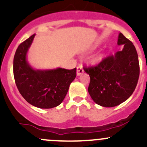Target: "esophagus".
Returning <instances> with one entry per match:
<instances>
[{
	"label": "esophagus",
	"instance_id": "esophagus-1",
	"mask_svg": "<svg viewBox=\"0 0 147 147\" xmlns=\"http://www.w3.org/2000/svg\"><path fill=\"white\" fill-rule=\"evenodd\" d=\"M77 70H76V74H77V76H80L81 74L84 73V69H83L82 66H78V67H77Z\"/></svg>",
	"mask_w": 147,
	"mask_h": 147
}]
</instances>
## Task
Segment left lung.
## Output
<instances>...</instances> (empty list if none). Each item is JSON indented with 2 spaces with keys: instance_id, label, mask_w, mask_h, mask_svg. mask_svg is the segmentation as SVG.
<instances>
[{
  "instance_id": "8db88e82",
  "label": "left lung",
  "mask_w": 147,
  "mask_h": 147,
  "mask_svg": "<svg viewBox=\"0 0 147 147\" xmlns=\"http://www.w3.org/2000/svg\"><path fill=\"white\" fill-rule=\"evenodd\" d=\"M117 43L123 45L122 51L96 66L84 67L90 76L88 91L91 98L104 107H116L127 100L139 80V59L133 43L120 33Z\"/></svg>"
}]
</instances>
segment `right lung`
Returning a JSON list of instances; mask_svg holds the SVG:
<instances>
[{"mask_svg": "<svg viewBox=\"0 0 147 147\" xmlns=\"http://www.w3.org/2000/svg\"><path fill=\"white\" fill-rule=\"evenodd\" d=\"M35 34L18 46L13 59V75L20 94L27 102L40 109H51L61 104L71 83L76 76V68L35 70L28 63L26 54Z\"/></svg>", "mask_w": 147, "mask_h": 147, "instance_id": "1", "label": "right lung"}]
</instances>
